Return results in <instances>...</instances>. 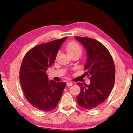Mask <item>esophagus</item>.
Instances as JSON below:
<instances>
[{"label":"esophagus","instance_id":"1","mask_svg":"<svg viewBox=\"0 0 133 133\" xmlns=\"http://www.w3.org/2000/svg\"><path fill=\"white\" fill-rule=\"evenodd\" d=\"M73 83L72 82H68L67 83V86H71V85H73Z\"/></svg>","mask_w":133,"mask_h":133}]
</instances>
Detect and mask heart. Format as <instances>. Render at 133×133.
Here are the masks:
<instances>
[{"mask_svg":"<svg viewBox=\"0 0 133 133\" xmlns=\"http://www.w3.org/2000/svg\"><path fill=\"white\" fill-rule=\"evenodd\" d=\"M67 51L69 55H72L75 53H82V48L80 45L76 42H71L67 45Z\"/></svg>","mask_w":133,"mask_h":133,"instance_id":"1","label":"heart"}]
</instances>
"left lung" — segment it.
Instances as JSON below:
<instances>
[{
    "label": "left lung",
    "mask_w": 133,
    "mask_h": 133,
    "mask_svg": "<svg viewBox=\"0 0 133 133\" xmlns=\"http://www.w3.org/2000/svg\"><path fill=\"white\" fill-rule=\"evenodd\" d=\"M86 50V62L84 66L90 76V84L78 83L80 93L77 102L86 110L94 109L106 100L115 81V67L113 60L107 48L100 42L88 37H75Z\"/></svg>",
    "instance_id": "1"
}]
</instances>
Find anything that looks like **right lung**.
Here are the masks:
<instances>
[{"label":"right lung","instance_id":"right-lung-1","mask_svg":"<svg viewBox=\"0 0 133 133\" xmlns=\"http://www.w3.org/2000/svg\"><path fill=\"white\" fill-rule=\"evenodd\" d=\"M67 37L46 43L29 50L22 61L20 80L26 98L43 111L55 109L66 83L49 80L46 71L55 62L62 44Z\"/></svg>","mask_w":133,"mask_h":133}]
</instances>
